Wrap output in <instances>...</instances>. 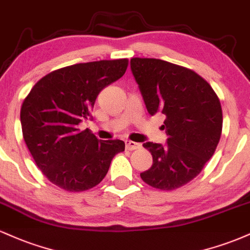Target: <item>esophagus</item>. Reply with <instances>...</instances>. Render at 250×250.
Instances as JSON below:
<instances>
[{
    "instance_id": "1",
    "label": "esophagus",
    "mask_w": 250,
    "mask_h": 250,
    "mask_svg": "<svg viewBox=\"0 0 250 250\" xmlns=\"http://www.w3.org/2000/svg\"><path fill=\"white\" fill-rule=\"evenodd\" d=\"M140 147H141V145H140V143L134 142V141H129V140L125 141V148H127L128 150H135V149H139Z\"/></svg>"
}]
</instances>
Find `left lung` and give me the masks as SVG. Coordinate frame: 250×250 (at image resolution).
<instances>
[{
    "instance_id": "left-lung-1",
    "label": "left lung",
    "mask_w": 250,
    "mask_h": 250,
    "mask_svg": "<svg viewBox=\"0 0 250 250\" xmlns=\"http://www.w3.org/2000/svg\"><path fill=\"white\" fill-rule=\"evenodd\" d=\"M148 113L166 115V145L146 142L153 165L141 173L151 187L174 190L201 173L222 133V108L210 84L200 75L157 59L130 60Z\"/></svg>"
}]
</instances>
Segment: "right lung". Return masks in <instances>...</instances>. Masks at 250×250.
<instances>
[{"instance_id": "obj_1", "label": "right lung", "mask_w": 250, "mask_h": 250, "mask_svg": "<svg viewBox=\"0 0 250 250\" xmlns=\"http://www.w3.org/2000/svg\"><path fill=\"white\" fill-rule=\"evenodd\" d=\"M127 59L77 63L51 71L34 85L21 108L23 139L40 170L67 191L99 185L121 140H99L79 125L91 116L102 89L125 75Z\"/></svg>"}]
</instances>
